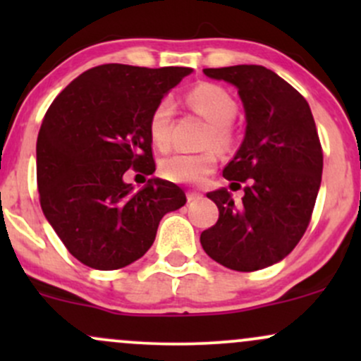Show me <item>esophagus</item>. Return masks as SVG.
Listing matches in <instances>:
<instances>
[{"label":"esophagus","instance_id":"esophagus-1","mask_svg":"<svg viewBox=\"0 0 361 361\" xmlns=\"http://www.w3.org/2000/svg\"><path fill=\"white\" fill-rule=\"evenodd\" d=\"M186 198H188V202H197V200H200L202 195L197 193V192H188V195H186Z\"/></svg>","mask_w":361,"mask_h":361}]
</instances>
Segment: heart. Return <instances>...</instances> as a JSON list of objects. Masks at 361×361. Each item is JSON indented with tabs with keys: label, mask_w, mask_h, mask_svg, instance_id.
Wrapping results in <instances>:
<instances>
[{
	"label": "heart",
	"mask_w": 361,
	"mask_h": 361,
	"mask_svg": "<svg viewBox=\"0 0 361 361\" xmlns=\"http://www.w3.org/2000/svg\"><path fill=\"white\" fill-rule=\"evenodd\" d=\"M186 100L202 117L210 122V130L207 134L205 144L217 149H226L231 144V128L235 117V102L221 86L198 85L186 94ZM175 114V105L171 98H163L157 102L149 117V135L152 144L159 149H166L171 140V120ZM215 168L214 152H175L161 159L159 173L173 183L197 185L212 173Z\"/></svg>",
	"instance_id": "1"
}]
</instances>
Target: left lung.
Here are the masks:
<instances>
[{"label":"left lung","instance_id":"1","mask_svg":"<svg viewBox=\"0 0 361 361\" xmlns=\"http://www.w3.org/2000/svg\"><path fill=\"white\" fill-rule=\"evenodd\" d=\"M204 74L235 86L243 102L246 132L224 178L246 186L239 204L226 188L207 193L219 221L200 234L202 247L231 270H263L283 259L309 226L322 176L316 122L305 98L271 69L239 64Z\"/></svg>","mask_w":361,"mask_h":361}]
</instances>
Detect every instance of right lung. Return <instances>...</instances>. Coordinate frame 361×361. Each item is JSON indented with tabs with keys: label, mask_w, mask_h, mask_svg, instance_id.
I'll return each instance as SVG.
<instances>
[{
	"label": "right lung",
	"mask_w": 361,
	"mask_h": 361,
	"mask_svg": "<svg viewBox=\"0 0 361 361\" xmlns=\"http://www.w3.org/2000/svg\"><path fill=\"white\" fill-rule=\"evenodd\" d=\"M190 68L103 64L52 102L37 137V186L52 229L76 259L118 270L146 255L161 219L186 204L180 186L151 178L140 190L128 168L152 175L149 117Z\"/></svg>",
	"instance_id": "obj_1"
}]
</instances>
